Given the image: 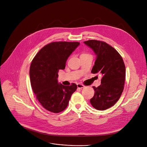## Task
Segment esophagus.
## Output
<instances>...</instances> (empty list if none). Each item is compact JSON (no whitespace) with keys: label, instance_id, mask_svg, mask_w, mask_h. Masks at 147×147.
I'll use <instances>...</instances> for the list:
<instances>
[{"label":"esophagus","instance_id":"34e87169","mask_svg":"<svg viewBox=\"0 0 147 147\" xmlns=\"http://www.w3.org/2000/svg\"><path fill=\"white\" fill-rule=\"evenodd\" d=\"M77 86H78V88L79 89H82V88H83L84 87V86L83 85V84H80V83L77 84Z\"/></svg>","mask_w":147,"mask_h":147}]
</instances>
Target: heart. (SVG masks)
I'll list each match as a JSON object with an SVG mask.
<instances>
[{
  "label": "heart",
  "mask_w": 147,
  "mask_h": 147,
  "mask_svg": "<svg viewBox=\"0 0 147 147\" xmlns=\"http://www.w3.org/2000/svg\"><path fill=\"white\" fill-rule=\"evenodd\" d=\"M83 54H85V53H83Z\"/></svg>",
  "instance_id": "heart-1"
}]
</instances>
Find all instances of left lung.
I'll use <instances>...</instances> for the list:
<instances>
[{
	"label": "left lung",
	"instance_id": "obj_1",
	"mask_svg": "<svg viewBox=\"0 0 147 147\" xmlns=\"http://www.w3.org/2000/svg\"><path fill=\"white\" fill-rule=\"evenodd\" d=\"M84 43L93 49L96 55L91 73L102 75L101 85L93 86L95 94L90 102L95 109L105 110L119 101L124 89V61L120 53L105 42L89 40Z\"/></svg>",
	"mask_w": 147,
	"mask_h": 147
}]
</instances>
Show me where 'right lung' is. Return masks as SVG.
<instances>
[{
    "label": "right lung",
    "mask_w": 147,
    "mask_h": 147,
    "mask_svg": "<svg viewBox=\"0 0 147 147\" xmlns=\"http://www.w3.org/2000/svg\"><path fill=\"white\" fill-rule=\"evenodd\" d=\"M77 42H55L45 45L33 59L30 68L31 85L37 99L49 111L58 113L68 105L77 84L58 83V73L65 67L67 59L79 45Z\"/></svg>",
    "instance_id": "right-lung-1"
}]
</instances>
